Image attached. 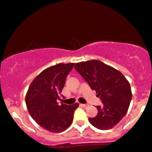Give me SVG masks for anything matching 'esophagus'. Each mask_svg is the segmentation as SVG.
<instances>
[{"mask_svg": "<svg viewBox=\"0 0 152 152\" xmlns=\"http://www.w3.org/2000/svg\"><path fill=\"white\" fill-rule=\"evenodd\" d=\"M80 105H81L83 108H87V107L88 106V105H87V104H80Z\"/></svg>", "mask_w": 152, "mask_h": 152, "instance_id": "esophagus-1", "label": "esophagus"}]
</instances>
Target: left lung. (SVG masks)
<instances>
[{"mask_svg": "<svg viewBox=\"0 0 152 152\" xmlns=\"http://www.w3.org/2000/svg\"><path fill=\"white\" fill-rule=\"evenodd\" d=\"M74 68L103 103L96 106L98 113L89 122L101 130L112 129L128 111L132 98L129 82L120 71L99 60L78 62Z\"/></svg>", "mask_w": 152, "mask_h": 152, "instance_id": "1", "label": "left lung"}]
</instances>
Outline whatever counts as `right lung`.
<instances>
[{
    "label": "right lung",
    "mask_w": 152,
    "mask_h": 152,
    "mask_svg": "<svg viewBox=\"0 0 152 152\" xmlns=\"http://www.w3.org/2000/svg\"><path fill=\"white\" fill-rule=\"evenodd\" d=\"M74 64L60 63L46 68L32 80L26 93V104L30 116L50 132L60 133L69 128L79 106L78 103L60 106L57 102Z\"/></svg>",
    "instance_id": "obj_1"
}]
</instances>
